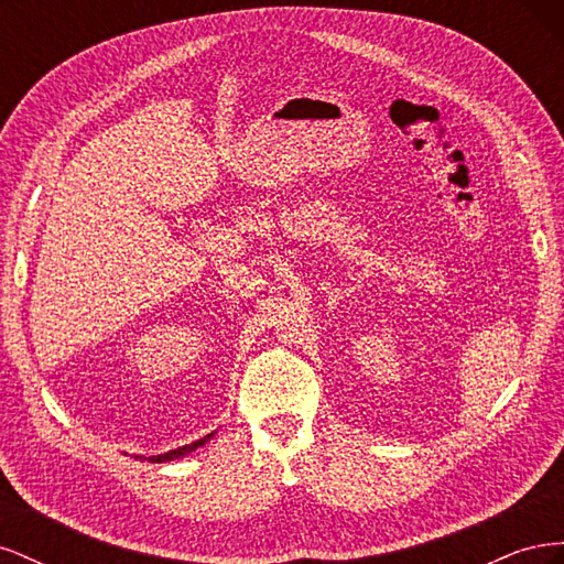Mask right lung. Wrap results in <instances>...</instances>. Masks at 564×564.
I'll list each match as a JSON object with an SVG mask.
<instances>
[{
	"label": "right lung",
	"instance_id": "add662e5",
	"mask_svg": "<svg viewBox=\"0 0 564 564\" xmlns=\"http://www.w3.org/2000/svg\"><path fill=\"white\" fill-rule=\"evenodd\" d=\"M212 437H214V433H209L207 437H202V440L193 442V445H185V447L172 449V452H166V454H158V456H148V460H152V464H164V460H174V458H178V456H185V454H191V452H195L197 447H202V445H204V442H209ZM135 458H145V456H135Z\"/></svg>",
	"mask_w": 564,
	"mask_h": 564
}]
</instances>
